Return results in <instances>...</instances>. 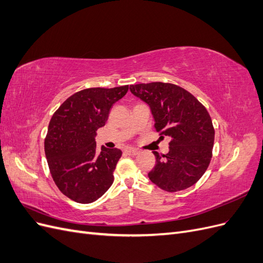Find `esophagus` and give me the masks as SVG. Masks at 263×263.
<instances>
[{
  "label": "esophagus",
  "mask_w": 263,
  "mask_h": 263,
  "mask_svg": "<svg viewBox=\"0 0 263 263\" xmlns=\"http://www.w3.org/2000/svg\"><path fill=\"white\" fill-rule=\"evenodd\" d=\"M125 153H126L127 155H129V156H136V155H138V154H139V150H138V149H133V148H129V149H126V150H125Z\"/></svg>",
  "instance_id": "esophagus-1"
}]
</instances>
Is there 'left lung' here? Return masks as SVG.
<instances>
[{"label":"left lung","mask_w":263,"mask_h":263,"mask_svg":"<svg viewBox=\"0 0 263 263\" xmlns=\"http://www.w3.org/2000/svg\"><path fill=\"white\" fill-rule=\"evenodd\" d=\"M135 97L149 105L161 138H170L169 153L156 156L150 181L166 192L185 190L208 170L214 146L212 118L202 103L183 87L163 82L129 86Z\"/></svg>","instance_id":"1"}]
</instances>
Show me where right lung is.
<instances>
[{
	"label": "right lung",
	"mask_w": 263,
	"mask_h": 263,
	"mask_svg": "<svg viewBox=\"0 0 263 263\" xmlns=\"http://www.w3.org/2000/svg\"><path fill=\"white\" fill-rule=\"evenodd\" d=\"M127 91L128 85L79 91L52 115L45 154L55 185L70 200L92 203L113 184V172L122 151L102 146L99 153L95 136L105 125L114 103Z\"/></svg>",
	"instance_id": "add662e5"
}]
</instances>
